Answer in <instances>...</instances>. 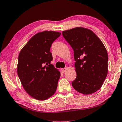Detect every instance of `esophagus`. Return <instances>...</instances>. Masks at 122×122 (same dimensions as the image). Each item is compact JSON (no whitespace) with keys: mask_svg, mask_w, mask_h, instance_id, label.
<instances>
[{"mask_svg":"<svg viewBox=\"0 0 122 122\" xmlns=\"http://www.w3.org/2000/svg\"><path fill=\"white\" fill-rule=\"evenodd\" d=\"M67 68L65 67V68H64L63 69H62V71H63V73H64V72H65L66 71H67Z\"/></svg>","mask_w":122,"mask_h":122,"instance_id":"1","label":"esophagus"}]
</instances>
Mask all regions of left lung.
Instances as JSON below:
<instances>
[{
  "label": "left lung",
  "mask_w": 122,
  "mask_h": 122,
  "mask_svg": "<svg viewBox=\"0 0 122 122\" xmlns=\"http://www.w3.org/2000/svg\"><path fill=\"white\" fill-rule=\"evenodd\" d=\"M62 34L74 50L76 78L72 82L84 95L95 92L102 86L108 73V56L102 41L88 29L76 27Z\"/></svg>",
  "instance_id": "left-lung-1"
}]
</instances>
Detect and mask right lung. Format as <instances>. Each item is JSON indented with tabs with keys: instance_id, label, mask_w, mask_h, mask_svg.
<instances>
[{
	"instance_id": "right-lung-1",
	"label": "right lung",
	"mask_w": 122,
	"mask_h": 122,
	"mask_svg": "<svg viewBox=\"0 0 122 122\" xmlns=\"http://www.w3.org/2000/svg\"><path fill=\"white\" fill-rule=\"evenodd\" d=\"M61 33L45 31L33 36L20 50L17 74L25 91L32 98L45 100L56 91L61 72L50 64V49Z\"/></svg>"
}]
</instances>
